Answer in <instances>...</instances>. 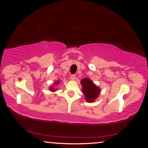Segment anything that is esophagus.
<instances>
[{
    "label": "esophagus",
    "instance_id": "34e87169",
    "mask_svg": "<svg viewBox=\"0 0 148 148\" xmlns=\"http://www.w3.org/2000/svg\"><path fill=\"white\" fill-rule=\"evenodd\" d=\"M70 78H71L72 80L75 79V78H76V75H75V74H71V77H70Z\"/></svg>",
    "mask_w": 148,
    "mask_h": 148
}]
</instances>
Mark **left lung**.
<instances>
[{
	"instance_id": "obj_1",
	"label": "left lung",
	"mask_w": 148,
	"mask_h": 148,
	"mask_svg": "<svg viewBox=\"0 0 148 148\" xmlns=\"http://www.w3.org/2000/svg\"><path fill=\"white\" fill-rule=\"evenodd\" d=\"M81 84L83 86L84 94L86 95V99L87 102H92L95 99L98 97L100 89L97 87L89 78H84L82 80Z\"/></svg>"
}]
</instances>
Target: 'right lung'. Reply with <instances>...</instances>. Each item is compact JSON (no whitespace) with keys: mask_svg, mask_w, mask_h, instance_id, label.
<instances>
[{"mask_svg":"<svg viewBox=\"0 0 148 148\" xmlns=\"http://www.w3.org/2000/svg\"><path fill=\"white\" fill-rule=\"evenodd\" d=\"M59 84V82H55V84H56V85H57V84ZM50 91H56V89H54V87H50Z\"/></svg>","mask_w":148,"mask_h":148,"instance_id":"add662e5","label":"right lung"}]
</instances>
